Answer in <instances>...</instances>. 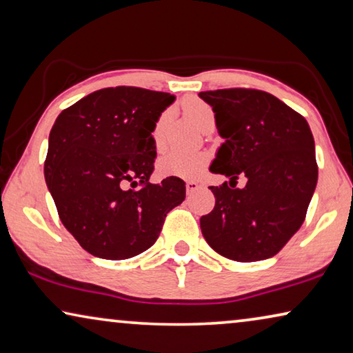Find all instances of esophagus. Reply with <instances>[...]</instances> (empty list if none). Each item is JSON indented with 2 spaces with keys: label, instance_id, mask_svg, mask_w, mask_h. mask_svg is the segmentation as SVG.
<instances>
[{
  "label": "esophagus",
  "instance_id": "1",
  "mask_svg": "<svg viewBox=\"0 0 353 353\" xmlns=\"http://www.w3.org/2000/svg\"><path fill=\"white\" fill-rule=\"evenodd\" d=\"M185 188H187V194H192L194 193L199 188V183L196 181H188L185 183Z\"/></svg>",
  "mask_w": 353,
  "mask_h": 353
}]
</instances>
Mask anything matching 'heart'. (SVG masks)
<instances>
[{
  "instance_id": "b5f03b06",
  "label": "heart",
  "mask_w": 353,
  "mask_h": 353,
  "mask_svg": "<svg viewBox=\"0 0 353 353\" xmlns=\"http://www.w3.org/2000/svg\"><path fill=\"white\" fill-rule=\"evenodd\" d=\"M183 109L192 122L198 128H206L208 125L215 123L214 109L208 103L199 101V99H187L183 103ZM168 119H170V110H165L159 119H157L154 131H152V138H154L155 145H163V133H165V126ZM208 155L203 152H185L172 149L165 152L159 160V170L165 176H174L182 179H194L206 170L208 166Z\"/></svg>"
}]
</instances>
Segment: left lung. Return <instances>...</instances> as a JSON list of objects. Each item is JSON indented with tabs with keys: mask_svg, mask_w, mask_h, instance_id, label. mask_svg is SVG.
I'll return each mask as SVG.
<instances>
[{
	"mask_svg": "<svg viewBox=\"0 0 353 353\" xmlns=\"http://www.w3.org/2000/svg\"><path fill=\"white\" fill-rule=\"evenodd\" d=\"M225 139L210 165L230 177L210 187L215 206L199 223L208 244L234 261L274 256L306 219L317 185L315 145L306 119L274 94L254 88L201 92ZM248 183L236 189L239 176Z\"/></svg>",
	"mask_w": 353,
	"mask_h": 353,
	"instance_id": "obj_1",
	"label": "left lung"
}]
</instances>
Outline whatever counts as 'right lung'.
<instances>
[{
    "label": "right lung",
    "instance_id": "obj_1",
    "mask_svg": "<svg viewBox=\"0 0 353 353\" xmlns=\"http://www.w3.org/2000/svg\"><path fill=\"white\" fill-rule=\"evenodd\" d=\"M170 93L110 87L57 117L44 176L61 223L98 259L125 260L154 245L166 214L185 199V182L150 183L152 131Z\"/></svg>",
    "mask_w": 353,
    "mask_h": 353
}]
</instances>
